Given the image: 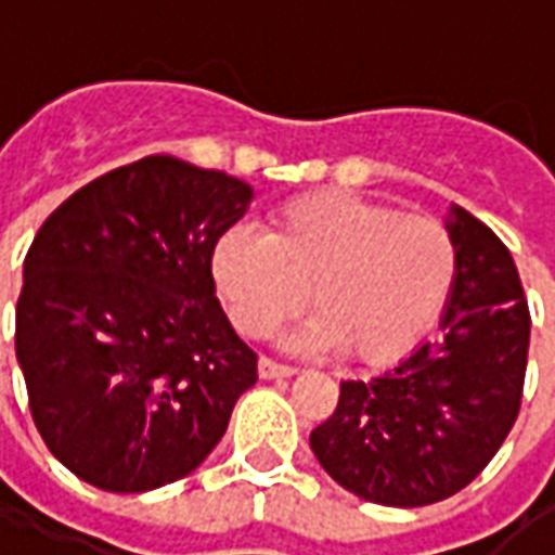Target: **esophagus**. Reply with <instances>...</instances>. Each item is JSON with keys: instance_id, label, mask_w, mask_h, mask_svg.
<instances>
[{"instance_id": "34e87169", "label": "esophagus", "mask_w": 555, "mask_h": 555, "mask_svg": "<svg viewBox=\"0 0 555 555\" xmlns=\"http://www.w3.org/2000/svg\"><path fill=\"white\" fill-rule=\"evenodd\" d=\"M258 374H261V380H279V377H291V374H297V369L282 365V362L270 360V357H261V360H258Z\"/></svg>"}]
</instances>
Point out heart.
Returning a JSON list of instances; mask_svg holds the SVG:
<instances>
[{"label":"heart","mask_w":555,"mask_h":555,"mask_svg":"<svg viewBox=\"0 0 555 555\" xmlns=\"http://www.w3.org/2000/svg\"><path fill=\"white\" fill-rule=\"evenodd\" d=\"M210 273L246 336H267L306 297L314 318L297 345H338L348 360L386 365L440 314L454 279V243L434 219L324 190L276 207L267 237L225 231Z\"/></svg>","instance_id":"b5f03b06"}]
</instances>
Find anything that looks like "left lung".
I'll return each mask as SVG.
<instances>
[{
    "label": "left lung",
    "instance_id": "1",
    "mask_svg": "<svg viewBox=\"0 0 555 555\" xmlns=\"http://www.w3.org/2000/svg\"><path fill=\"white\" fill-rule=\"evenodd\" d=\"M454 279L440 333L392 372L341 380L314 457L360 500L418 508L466 488L500 452L524 398L529 306L512 253L452 205Z\"/></svg>",
    "mask_w": 555,
    "mask_h": 555
}]
</instances>
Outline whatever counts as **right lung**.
<instances>
[{"instance_id": "add662e5", "label": "right lung", "mask_w": 555, "mask_h": 555, "mask_svg": "<svg viewBox=\"0 0 555 555\" xmlns=\"http://www.w3.org/2000/svg\"><path fill=\"white\" fill-rule=\"evenodd\" d=\"M253 186L175 157L86 183L23 261L17 362L47 449L82 481L145 493L190 476L258 380L217 300L214 246Z\"/></svg>"}]
</instances>
